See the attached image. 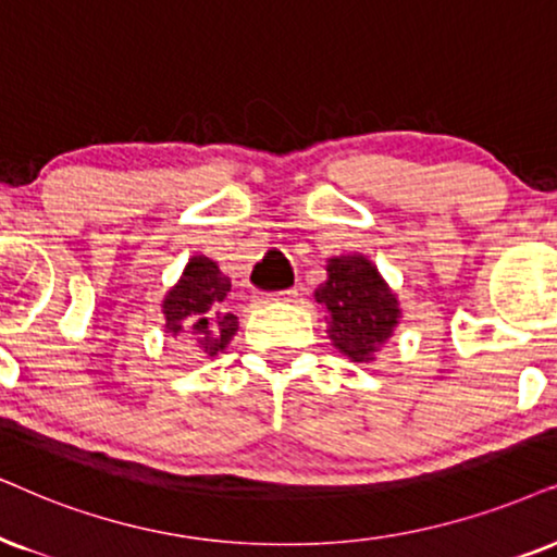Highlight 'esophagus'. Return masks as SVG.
<instances>
[{
  "label": "esophagus",
  "instance_id": "esophagus-1",
  "mask_svg": "<svg viewBox=\"0 0 557 557\" xmlns=\"http://www.w3.org/2000/svg\"><path fill=\"white\" fill-rule=\"evenodd\" d=\"M298 298V290H295V287H287V290H280V293H270V295H264V302H290V300H295Z\"/></svg>",
  "mask_w": 557,
  "mask_h": 557
}]
</instances>
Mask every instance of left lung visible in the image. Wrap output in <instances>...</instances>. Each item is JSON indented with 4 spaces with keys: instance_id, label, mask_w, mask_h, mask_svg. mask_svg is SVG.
<instances>
[{
    "instance_id": "1",
    "label": "left lung",
    "mask_w": 557,
    "mask_h": 557,
    "mask_svg": "<svg viewBox=\"0 0 557 557\" xmlns=\"http://www.w3.org/2000/svg\"><path fill=\"white\" fill-rule=\"evenodd\" d=\"M326 272L315 300L331 313V342L349 360L368 362L396 329L400 315L396 295L364 257L329 259Z\"/></svg>"
}]
</instances>
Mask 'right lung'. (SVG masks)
<instances>
[{"label":"right lung","instance_id":"add662e5","mask_svg":"<svg viewBox=\"0 0 557 557\" xmlns=\"http://www.w3.org/2000/svg\"><path fill=\"white\" fill-rule=\"evenodd\" d=\"M228 293L231 280L218 264L208 257H193L180 285L169 290L164 300L166 331L197 339L208 355H215L238 329L236 315L223 311Z\"/></svg>","mask_w":557,"mask_h":557}]
</instances>
